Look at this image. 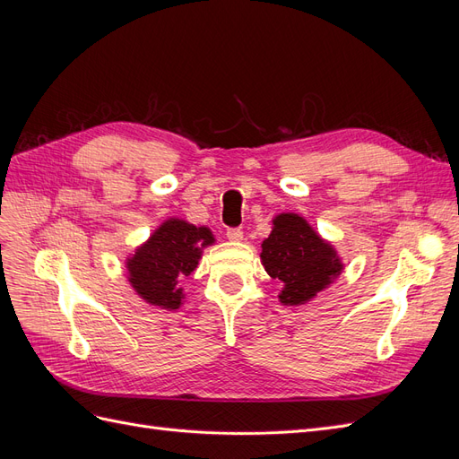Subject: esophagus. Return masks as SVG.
Returning a JSON list of instances; mask_svg holds the SVG:
<instances>
[{"instance_id": "34e87169", "label": "esophagus", "mask_w": 459, "mask_h": 459, "mask_svg": "<svg viewBox=\"0 0 459 459\" xmlns=\"http://www.w3.org/2000/svg\"><path fill=\"white\" fill-rule=\"evenodd\" d=\"M226 235L230 241H243V230H239V228H230L226 231Z\"/></svg>"}]
</instances>
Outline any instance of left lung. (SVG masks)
Returning <instances> with one entry per match:
<instances>
[{
  "label": "left lung",
  "instance_id": "left-lung-1",
  "mask_svg": "<svg viewBox=\"0 0 459 459\" xmlns=\"http://www.w3.org/2000/svg\"><path fill=\"white\" fill-rule=\"evenodd\" d=\"M260 260L268 275L283 283L280 302L287 307L307 304L342 272V262L333 245L295 212L273 218L272 233L262 241Z\"/></svg>",
  "mask_w": 459,
  "mask_h": 459
}]
</instances>
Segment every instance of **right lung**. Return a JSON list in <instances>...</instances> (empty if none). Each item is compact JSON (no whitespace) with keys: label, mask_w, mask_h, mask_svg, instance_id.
<instances>
[{"label":"right lung","mask_w":459,"mask_h":459,"mask_svg":"<svg viewBox=\"0 0 459 459\" xmlns=\"http://www.w3.org/2000/svg\"><path fill=\"white\" fill-rule=\"evenodd\" d=\"M212 243L214 235L208 228L179 218L166 220L126 260L128 281L147 304L178 310L184 300L178 283L195 272L203 248Z\"/></svg>","instance_id":"1"}]
</instances>
